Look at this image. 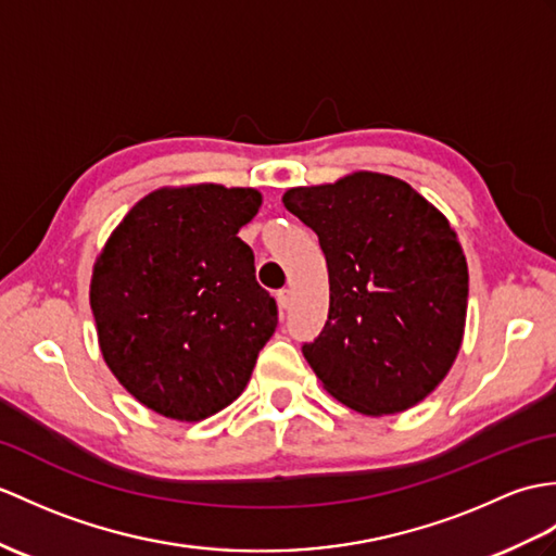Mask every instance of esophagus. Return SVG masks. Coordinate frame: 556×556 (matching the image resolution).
<instances>
[{
    "label": "esophagus",
    "instance_id": "1",
    "mask_svg": "<svg viewBox=\"0 0 556 556\" xmlns=\"http://www.w3.org/2000/svg\"><path fill=\"white\" fill-rule=\"evenodd\" d=\"M277 303H279L281 309H289L291 307V291L289 289H281L277 293Z\"/></svg>",
    "mask_w": 556,
    "mask_h": 556
}]
</instances>
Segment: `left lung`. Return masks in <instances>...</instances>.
Masks as SVG:
<instances>
[{"label": "left lung", "instance_id": "1", "mask_svg": "<svg viewBox=\"0 0 556 556\" xmlns=\"http://www.w3.org/2000/svg\"><path fill=\"white\" fill-rule=\"evenodd\" d=\"M319 237L329 317L303 355L325 389L363 415H395L453 367L469 269L455 229L403 179L353 173L283 193Z\"/></svg>", "mask_w": 556, "mask_h": 556}]
</instances>
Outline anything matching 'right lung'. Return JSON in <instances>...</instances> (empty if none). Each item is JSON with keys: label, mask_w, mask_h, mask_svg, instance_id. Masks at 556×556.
Listing matches in <instances>:
<instances>
[{"label": "right lung", "mask_w": 556, "mask_h": 556, "mask_svg": "<svg viewBox=\"0 0 556 556\" xmlns=\"http://www.w3.org/2000/svg\"><path fill=\"white\" fill-rule=\"evenodd\" d=\"M261 201L223 185L151 191L97 257L89 305L101 355L163 417L199 421L235 403L275 333L277 303L237 237Z\"/></svg>", "instance_id": "right-lung-1"}]
</instances>
